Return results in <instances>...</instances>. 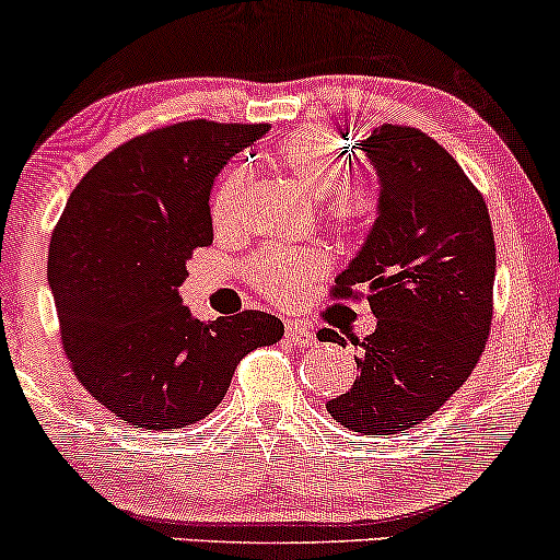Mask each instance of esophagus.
Here are the masks:
<instances>
[{
    "label": "esophagus",
    "mask_w": 560,
    "mask_h": 560,
    "mask_svg": "<svg viewBox=\"0 0 560 560\" xmlns=\"http://www.w3.org/2000/svg\"><path fill=\"white\" fill-rule=\"evenodd\" d=\"M284 337L292 342V346H298V348H308V346H313V342H316V335H313V329H308L305 324H298V322H287Z\"/></svg>",
    "instance_id": "34e87169"
}]
</instances>
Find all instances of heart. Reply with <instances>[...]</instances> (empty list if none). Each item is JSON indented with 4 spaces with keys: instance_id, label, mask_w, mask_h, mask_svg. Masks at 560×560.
Wrapping results in <instances>:
<instances>
[{
    "instance_id": "heart-1",
    "label": "heart",
    "mask_w": 560,
    "mask_h": 560,
    "mask_svg": "<svg viewBox=\"0 0 560 560\" xmlns=\"http://www.w3.org/2000/svg\"><path fill=\"white\" fill-rule=\"evenodd\" d=\"M276 162L294 180L322 199L324 218L337 231L364 229L377 212V188L366 177H346L348 159L342 145L324 130H298L276 149ZM249 190V172L231 170L220 180L212 199V220L218 229L236 223ZM327 270V257L318 249L266 247L249 262V281L276 303H290L316 276Z\"/></svg>"
}]
</instances>
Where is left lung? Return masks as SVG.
Listing matches in <instances>:
<instances>
[{"mask_svg": "<svg viewBox=\"0 0 560 560\" xmlns=\"http://www.w3.org/2000/svg\"><path fill=\"white\" fill-rule=\"evenodd\" d=\"M359 149L377 172V220L331 294H366L377 327L355 342L359 377L327 411L355 433L390 435L444 407L483 353L494 233L483 196L425 132L383 125ZM318 337L346 346L337 331Z\"/></svg>", "mask_w": 560, "mask_h": 560, "instance_id": "1", "label": "left lung"}]
</instances>
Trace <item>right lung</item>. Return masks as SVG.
<instances>
[{
	"label": "right lung",
	"mask_w": 560,
	"mask_h": 560,
	"mask_svg": "<svg viewBox=\"0 0 560 560\" xmlns=\"http://www.w3.org/2000/svg\"><path fill=\"white\" fill-rule=\"evenodd\" d=\"M268 125L196 119L132 138L79 180L50 238L47 281L79 383L119 420L186 428L218 409L236 364L284 324L262 311L199 322L190 252L212 244L210 190Z\"/></svg>",
	"instance_id": "right-lung-1"
}]
</instances>
